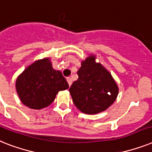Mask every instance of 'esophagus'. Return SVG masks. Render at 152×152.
<instances>
[{"label":"esophagus","mask_w":152,"mask_h":152,"mask_svg":"<svg viewBox=\"0 0 152 152\" xmlns=\"http://www.w3.org/2000/svg\"><path fill=\"white\" fill-rule=\"evenodd\" d=\"M67 82H68V83H69V86H71V85H72V79L70 78V77H69V78H67Z\"/></svg>","instance_id":"1"}]
</instances>
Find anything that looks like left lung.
I'll return each mask as SVG.
<instances>
[{"label":"left lung","mask_w":152,"mask_h":152,"mask_svg":"<svg viewBox=\"0 0 152 152\" xmlns=\"http://www.w3.org/2000/svg\"><path fill=\"white\" fill-rule=\"evenodd\" d=\"M78 80L69 88L74 104L83 113L94 115L104 112L116 100L119 87L112 74L100 63L96 55L82 61Z\"/></svg>","instance_id":"8db88e82"}]
</instances>
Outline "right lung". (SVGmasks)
Segmentation results:
<instances>
[{
	"instance_id": "right-lung-1",
	"label": "right lung",
	"mask_w": 152,
	"mask_h": 152,
	"mask_svg": "<svg viewBox=\"0 0 152 152\" xmlns=\"http://www.w3.org/2000/svg\"><path fill=\"white\" fill-rule=\"evenodd\" d=\"M15 88L24 105L40 110L50 105L69 84L61 72L53 69L50 58H44L25 69L16 79Z\"/></svg>"
}]
</instances>
